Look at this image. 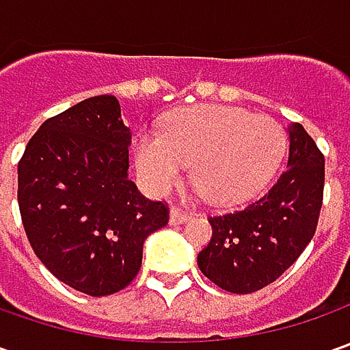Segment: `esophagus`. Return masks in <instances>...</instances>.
Segmentation results:
<instances>
[{
	"mask_svg": "<svg viewBox=\"0 0 350 350\" xmlns=\"http://www.w3.org/2000/svg\"><path fill=\"white\" fill-rule=\"evenodd\" d=\"M187 220H191V214H189V212H185V210L181 208L169 210V224L179 226V224H185Z\"/></svg>",
	"mask_w": 350,
	"mask_h": 350,
	"instance_id": "obj_1",
	"label": "esophagus"
}]
</instances>
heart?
<instances>
[{
  "label": "heart",
  "mask_w": 350,
  "mask_h": 350,
  "mask_svg": "<svg viewBox=\"0 0 350 350\" xmlns=\"http://www.w3.org/2000/svg\"><path fill=\"white\" fill-rule=\"evenodd\" d=\"M288 150L284 128L269 116L222 105H196L171 116L161 134L142 130L132 142L140 181L167 193L193 165V183L212 204H235L275 177Z\"/></svg>",
  "instance_id": "b5f03b06"
}]
</instances>
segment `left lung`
<instances>
[{"instance_id":"8db88e82","label":"left lung","mask_w":350,"mask_h":350,"mask_svg":"<svg viewBox=\"0 0 350 350\" xmlns=\"http://www.w3.org/2000/svg\"><path fill=\"white\" fill-rule=\"evenodd\" d=\"M286 171L269 193L245 208L210 218L212 239L196 257L198 269L222 290L249 294L275 282L316 234L323 198L325 159L294 122Z\"/></svg>"}]
</instances>
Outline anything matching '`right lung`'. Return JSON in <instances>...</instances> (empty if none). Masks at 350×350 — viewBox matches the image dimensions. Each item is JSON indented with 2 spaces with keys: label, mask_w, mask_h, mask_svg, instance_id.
I'll return each mask as SVG.
<instances>
[{
  "label": "right lung",
  "mask_w": 350,
  "mask_h": 350,
  "mask_svg": "<svg viewBox=\"0 0 350 350\" xmlns=\"http://www.w3.org/2000/svg\"><path fill=\"white\" fill-rule=\"evenodd\" d=\"M130 128L115 95H97L48 118L21 157V220L36 257L89 296L126 288L144 243L167 224L165 204L128 179Z\"/></svg>",
  "instance_id": "obj_1"
}]
</instances>
